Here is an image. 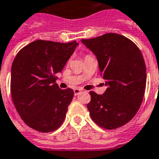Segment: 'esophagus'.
Listing matches in <instances>:
<instances>
[{"instance_id": "34e87169", "label": "esophagus", "mask_w": 159, "mask_h": 159, "mask_svg": "<svg viewBox=\"0 0 159 159\" xmlns=\"http://www.w3.org/2000/svg\"><path fill=\"white\" fill-rule=\"evenodd\" d=\"M81 92H82V90H81V89H74V94L75 96L79 95V94Z\"/></svg>"}]
</instances>
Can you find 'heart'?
<instances>
[{
  "instance_id": "1",
  "label": "heart",
  "mask_w": 159,
  "mask_h": 159,
  "mask_svg": "<svg viewBox=\"0 0 159 159\" xmlns=\"http://www.w3.org/2000/svg\"><path fill=\"white\" fill-rule=\"evenodd\" d=\"M90 57V56H89V55H86V56H85V58H86V57Z\"/></svg>"
}]
</instances>
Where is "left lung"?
<instances>
[{
	"instance_id": "1",
	"label": "left lung",
	"mask_w": 159,
	"mask_h": 159,
	"mask_svg": "<svg viewBox=\"0 0 159 159\" xmlns=\"http://www.w3.org/2000/svg\"><path fill=\"white\" fill-rule=\"evenodd\" d=\"M81 42L97 57L107 86L102 95L89 92L90 116L105 129L120 128L136 115L144 98L146 66L142 53L132 40L116 33Z\"/></svg>"
}]
</instances>
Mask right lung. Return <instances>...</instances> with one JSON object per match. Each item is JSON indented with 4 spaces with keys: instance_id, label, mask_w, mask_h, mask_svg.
Returning <instances> with one entry per match:
<instances>
[{
    "instance_id": "right-lung-1",
    "label": "right lung",
    "mask_w": 159,
    "mask_h": 159,
    "mask_svg": "<svg viewBox=\"0 0 159 159\" xmlns=\"http://www.w3.org/2000/svg\"><path fill=\"white\" fill-rule=\"evenodd\" d=\"M77 45L75 40H38L17 53L11 67L10 91L18 115L30 128L50 132L63 123L74 91L60 89L55 75L63 70Z\"/></svg>"
}]
</instances>
